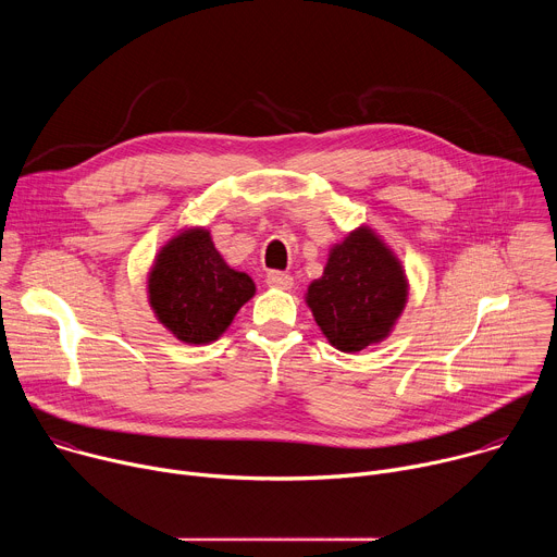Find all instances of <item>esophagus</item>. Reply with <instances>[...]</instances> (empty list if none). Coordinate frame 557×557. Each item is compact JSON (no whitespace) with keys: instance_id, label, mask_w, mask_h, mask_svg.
I'll return each instance as SVG.
<instances>
[{"instance_id":"34e87169","label":"esophagus","mask_w":557,"mask_h":557,"mask_svg":"<svg viewBox=\"0 0 557 557\" xmlns=\"http://www.w3.org/2000/svg\"><path fill=\"white\" fill-rule=\"evenodd\" d=\"M267 284L273 286V288H280V290H290L293 288V277L288 273H282V271H269Z\"/></svg>"}]
</instances>
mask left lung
<instances>
[{"mask_svg": "<svg viewBox=\"0 0 557 557\" xmlns=\"http://www.w3.org/2000/svg\"><path fill=\"white\" fill-rule=\"evenodd\" d=\"M408 295L401 260L374 228L361 224L331 247L322 277L308 284L306 306L331 346L359 352L389 337Z\"/></svg>", "mask_w": 557, "mask_h": 557, "instance_id": "1", "label": "left lung"}]
</instances>
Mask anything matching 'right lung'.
I'll return each instance as SVG.
<instances>
[{
    "mask_svg": "<svg viewBox=\"0 0 557 557\" xmlns=\"http://www.w3.org/2000/svg\"><path fill=\"white\" fill-rule=\"evenodd\" d=\"M253 295L256 282L222 260L205 226H185L170 237L147 273L153 317L189 346L222 337Z\"/></svg>",
    "mask_w": 557,
    "mask_h": 557,
    "instance_id": "add662e5",
    "label": "right lung"
}]
</instances>
